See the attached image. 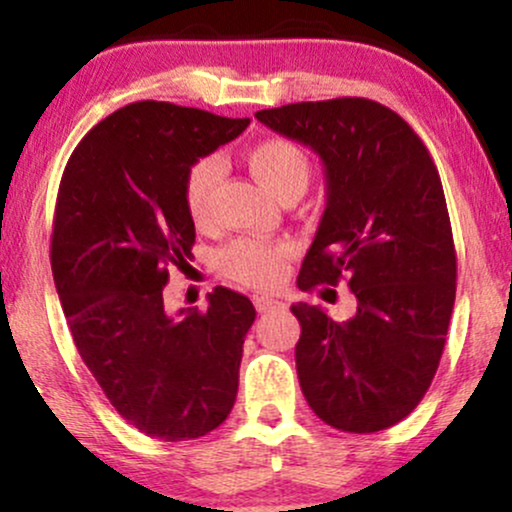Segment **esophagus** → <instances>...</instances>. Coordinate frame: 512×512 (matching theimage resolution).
Here are the masks:
<instances>
[{
    "label": "esophagus",
    "mask_w": 512,
    "mask_h": 512,
    "mask_svg": "<svg viewBox=\"0 0 512 512\" xmlns=\"http://www.w3.org/2000/svg\"><path fill=\"white\" fill-rule=\"evenodd\" d=\"M255 308H257V313H272V310L284 308V303L276 301V298H269V296H255Z\"/></svg>",
    "instance_id": "1"
}]
</instances>
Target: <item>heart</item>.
<instances>
[{
    "instance_id": "1",
    "label": "heart",
    "mask_w": 512,
    "mask_h": 512,
    "mask_svg": "<svg viewBox=\"0 0 512 512\" xmlns=\"http://www.w3.org/2000/svg\"><path fill=\"white\" fill-rule=\"evenodd\" d=\"M248 166L255 173V178L279 199L303 195L308 190L310 178H313L308 154L296 142L284 137L262 139V142L250 146ZM221 173V161L211 156L199 158L195 166L187 170L182 199H185L187 214L197 226L209 221ZM289 257L291 248L286 243L240 238L228 248H223L216 262H219L221 274H226L228 279L267 291L286 279Z\"/></svg>"
}]
</instances>
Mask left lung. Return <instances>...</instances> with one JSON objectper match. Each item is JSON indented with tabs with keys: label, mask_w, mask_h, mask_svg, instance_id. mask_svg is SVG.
Masks as SVG:
<instances>
[{
	"label": "left lung",
	"mask_w": 512,
	"mask_h": 512,
	"mask_svg": "<svg viewBox=\"0 0 512 512\" xmlns=\"http://www.w3.org/2000/svg\"><path fill=\"white\" fill-rule=\"evenodd\" d=\"M325 163L327 207L298 289L346 279L356 315L337 322L296 303L298 383L310 409L346 433L399 424L431 387L452 305L457 257L436 163L395 110L368 98L255 113Z\"/></svg>",
	"instance_id": "obj_1"
}]
</instances>
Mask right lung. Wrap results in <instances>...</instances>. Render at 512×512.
Returning <instances> with one entry per match:
<instances>
[{"label":"right lung","mask_w":512,"mask_h":512,"mask_svg":"<svg viewBox=\"0 0 512 512\" xmlns=\"http://www.w3.org/2000/svg\"><path fill=\"white\" fill-rule=\"evenodd\" d=\"M248 117L139 101L81 139L57 192L50 264L81 358L117 414L170 443L231 414L255 308L216 286L209 308H163L168 269L190 267L187 170L236 139Z\"/></svg>","instance_id":"1"}]
</instances>
